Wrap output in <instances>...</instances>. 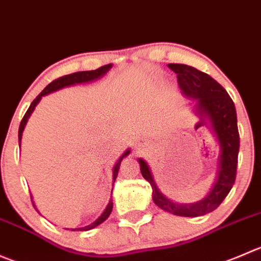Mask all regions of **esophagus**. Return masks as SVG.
I'll return each mask as SVG.
<instances>
[{"mask_svg":"<svg viewBox=\"0 0 261 261\" xmlns=\"http://www.w3.org/2000/svg\"><path fill=\"white\" fill-rule=\"evenodd\" d=\"M141 146H143V145H141V143H139V141H136V143H135V148H141Z\"/></svg>","mask_w":261,"mask_h":261,"instance_id":"esophagus-1","label":"esophagus"}]
</instances>
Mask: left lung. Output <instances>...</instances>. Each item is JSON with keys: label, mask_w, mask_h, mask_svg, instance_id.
Returning <instances> with one entry per match:
<instances>
[{"label": "left lung", "mask_w": 261, "mask_h": 261, "mask_svg": "<svg viewBox=\"0 0 261 261\" xmlns=\"http://www.w3.org/2000/svg\"><path fill=\"white\" fill-rule=\"evenodd\" d=\"M168 67L177 74V83L182 94L196 102L195 112L201 120L208 121L209 128L218 141L219 155L216 177L209 192L201 200L179 204L162 194L154 181L149 164L139 158L140 171L144 178L150 184L153 201L159 208L179 217L205 216L221 205L236 179L240 149L236 108L226 89L208 74L182 63H169Z\"/></svg>", "instance_id": "1"}]
</instances>
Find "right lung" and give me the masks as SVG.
Here are the masks:
<instances>
[{
    "label": "right lung",
    "mask_w": 261,
    "mask_h": 261,
    "mask_svg": "<svg viewBox=\"0 0 261 261\" xmlns=\"http://www.w3.org/2000/svg\"><path fill=\"white\" fill-rule=\"evenodd\" d=\"M112 69V63H110V65H105V66L99 67V69L97 70H92V71H79V72H74V74H70V75H65V76L60 77V79L57 80H53L50 84H48L47 87L43 89V92L40 93L39 95H38L37 98H35L34 100L32 102V105H30V107L28 108L27 113L24 115V117H22L21 122H20V127H19V145L21 146V139H22V131H24L25 126H27V122L28 120H29L30 115L33 113V111L35 110V107H37L38 103L40 102V99H42V97H44V95L49 94V93H53V92H57V90L62 89V88H66V87H71V85H76V84H84V83H90V82H94V80L99 79V77L105 76L106 74H107L110 70ZM128 154H130V149H127V150L125 151V153L122 154V155L118 158V161L116 162V164L113 166L112 168V178H113V184H115L116 178H117V174H118V169H120V164H121V161H122L125 156H127ZM113 190V189H112ZM32 201H33V206H34L35 209H37V206H35L34 204V200H33V196H32ZM112 208H113V201L112 199H110V203H108V205L106 206L105 212H103L102 214H100V217L98 219H95L93 223H90L89 226H85V227H80V228H71L72 231H75V229H77V231H89V229H93L95 228L97 226H99L100 223H103V222L106 221V219L110 217L111 212H112ZM37 212L39 213V211L37 209Z\"/></svg>",
    "instance_id": "obj_1"
}]
</instances>
